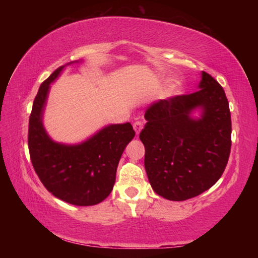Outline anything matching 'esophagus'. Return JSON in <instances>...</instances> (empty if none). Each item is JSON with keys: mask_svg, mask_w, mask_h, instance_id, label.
<instances>
[{"mask_svg": "<svg viewBox=\"0 0 258 258\" xmlns=\"http://www.w3.org/2000/svg\"><path fill=\"white\" fill-rule=\"evenodd\" d=\"M133 127H134L135 133H137V135H139L140 132H141V130L143 128V121H141V120L135 121V123L133 124Z\"/></svg>", "mask_w": 258, "mask_h": 258, "instance_id": "1", "label": "esophagus"}]
</instances>
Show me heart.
<instances>
[{
    "label": "heart",
    "instance_id": "heart-1",
    "mask_svg": "<svg viewBox=\"0 0 258 258\" xmlns=\"http://www.w3.org/2000/svg\"><path fill=\"white\" fill-rule=\"evenodd\" d=\"M182 89V83L178 80H173L169 82L165 90V95L166 97H173V95H176L181 92Z\"/></svg>",
    "mask_w": 258,
    "mask_h": 258
}]
</instances>
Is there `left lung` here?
Wrapping results in <instances>:
<instances>
[{"mask_svg": "<svg viewBox=\"0 0 258 258\" xmlns=\"http://www.w3.org/2000/svg\"><path fill=\"white\" fill-rule=\"evenodd\" d=\"M197 92L151 103L140 133L145 167L157 195L182 202L218 181L231 150V113L225 92L203 72ZM199 108L201 117H191Z\"/></svg>", "mask_w": 258, "mask_h": 258, "instance_id": "8db88e82", "label": "left lung"}]
</instances>
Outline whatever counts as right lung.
<instances>
[{
  "instance_id": "add662e5",
  "label": "right lung",
  "mask_w": 258,
  "mask_h": 258,
  "mask_svg": "<svg viewBox=\"0 0 258 258\" xmlns=\"http://www.w3.org/2000/svg\"><path fill=\"white\" fill-rule=\"evenodd\" d=\"M63 68L59 67L42 83L34 100L28 128L30 160L54 197L76 206H93L110 195L121 154L135 132L130 123L111 124L78 145L53 141L43 125V113L50 84Z\"/></svg>"
}]
</instances>
